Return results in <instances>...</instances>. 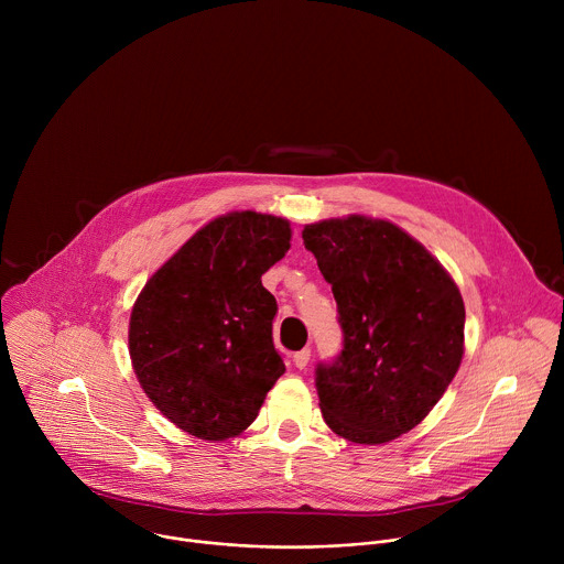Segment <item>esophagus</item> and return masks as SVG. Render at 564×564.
<instances>
[{
	"instance_id": "1",
	"label": "esophagus",
	"mask_w": 564,
	"mask_h": 564,
	"mask_svg": "<svg viewBox=\"0 0 564 564\" xmlns=\"http://www.w3.org/2000/svg\"><path fill=\"white\" fill-rule=\"evenodd\" d=\"M307 364H310V348H303V350L294 352V366H296L299 370H303Z\"/></svg>"
}]
</instances>
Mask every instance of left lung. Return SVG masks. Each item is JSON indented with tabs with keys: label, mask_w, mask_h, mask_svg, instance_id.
Segmentation results:
<instances>
[{
	"label": "left lung",
	"mask_w": 564,
	"mask_h": 564,
	"mask_svg": "<svg viewBox=\"0 0 564 564\" xmlns=\"http://www.w3.org/2000/svg\"><path fill=\"white\" fill-rule=\"evenodd\" d=\"M301 234L333 285L344 330L339 359L316 368L318 409L348 442H392L433 411L462 364L459 288L390 220L350 214Z\"/></svg>",
	"instance_id": "left-lung-1"
}]
</instances>
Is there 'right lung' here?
I'll list each match as a JSON object with an SVG mask.
<instances>
[{"label": "right lung", "mask_w": 564, "mask_h": 564, "mask_svg": "<svg viewBox=\"0 0 564 564\" xmlns=\"http://www.w3.org/2000/svg\"><path fill=\"white\" fill-rule=\"evenodd\" d=\"M290 220L229 212L203 225L140 290L129 357L151 404L181 431L225 442L259 415L285 372L276 299L261 276L290 250Z\"/></svg>", "instance_id": "add662e5"}]
</instances>
